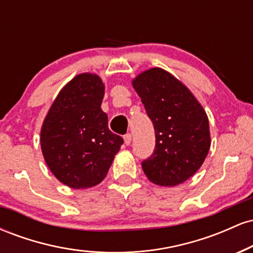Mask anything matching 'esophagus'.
<instances>
[{
	"label": "esophagus",
	"instance_id": "obj_1",
	"mask_svg": "<svg viewBox=\"0 0 253 253\" xmlns=\"http://www.w3.org/2000/svg\"><path fill=\"white\" fill-rule=\"evenodd\" d=\"M124 140L126 145H129L130 143H132V135H130V133H127V134L124 135Z\"/></svg>",
	"mask_w": 253,
	"mask_h": 253
}]
</instances>
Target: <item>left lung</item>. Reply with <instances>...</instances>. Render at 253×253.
Here are the masks:
<instances>
[{"label": "left lung", "mask_w": 253, "mask_h": 253, "mask_svg": "<svg viewBox=\"0 0 253 253\" xmlns=\"http://www.w3.org/2000/svg\"><path fill=\"white\" fill-rule=\"evenodd\" d=\"M132 84L155 127V151L141 163L145 175L158 185L181 184L210 151L207 114L190 90L163 69L144 71Z\"/></svg>", "instance_id": "8db88e82"}]
</instances>
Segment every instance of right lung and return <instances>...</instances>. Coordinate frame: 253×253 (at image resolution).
<instances>
[{
  "instance_id": "obj_1",
  "label": "right lung",
  "mask_w": 253,
  "mask_h": 253,
  "mask_svg": "<svg viewBox=\"0 0 253 253\" xmlns=\"http://www.w3.org/2000/svg\"><path fill=\"white\" fill-rule=\"evenodd\" d=\"M104 84L97 75L81 74L60 90L40 132L46 164L56 178L74 189L97 185L124 144L108 128L101 109Z\"/></svg>"
}]
</instances>
